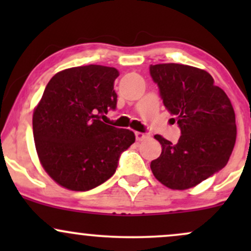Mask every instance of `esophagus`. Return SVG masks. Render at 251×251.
Returning a JSON list of instances; mask_svg holds the SVG:
<instances>
[{"instance_id":"1","label":"esophagus","mask_w":251,"mask_h":251,"mask_svg":"<svg viewBox=\"0 0 251 251\" xmlns=\"http://www.w3.org/2000/svg\"><path fill=\"white\" fill-rule=\"evenodd\" d=\"M150 137L149 133H143V132H135V138H137L138 142H142L144 139H148Z\"/></svg>"}]
</instances>
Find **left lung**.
I'll return each instance as SVG.
<instances>
[{
    "instance_id": "obj_1",
    "label": "left lung",
    "mask_w": 251,
    "mask_h": 251,
    "mask_svg": "<svg viewBox=\"0 0 251 251\" xmlns=\"http://www.w3.org/2000/svg\"><path fill=\"white\" fill-rule=\"evenodd\" d=\"M150 74L181 133L177 144L154 135L162 154L152 160L151 170L170 189H190L226 165L236 142L234 108L226 92L200 68L159 63L150 66Z\"/></svg>"
}]
</instances>
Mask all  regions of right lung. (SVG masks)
<instances>
[{"instance_id": "1", "label": "right lung", "mask_w": 251, "mask_h": 251, "mask_svg": "<svg viewBox=\"0 0 251 251\" xmlns=\"http://www.w3.org/2000/svg\"><path fill=\"white\" fill-rule=\"evenodd\" d=\"M119 72L100 65L56 73L33 114V134L43 169L57 184L88 191L114 175L135 135L101 122L117 107Z\"/></svg>"}]
</instances>
